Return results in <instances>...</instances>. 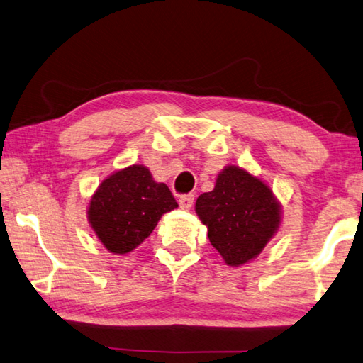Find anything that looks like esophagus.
<instances>
[{
	"mask_svg": "<svg viewBox=\"0 0 363 363\" xmlns=\"http://www.w3.org/2000/svg\"><path fill=\"white\" fill-rule=\"evenodd\" d=\"M179 203H180V208L182 209H191V206H192V203H194V194H184V196H182L180 197V200H179Z\"/></svg>",
	"mask_w": 363,
	"mask_h": 363,
	"instance_id": "34e87169",
	"label": "esophagus"
}]
</instances>
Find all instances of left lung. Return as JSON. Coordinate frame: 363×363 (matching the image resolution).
<instances>
[{
    "label": "left lung",
    "mask_w": 363,
    "mask_h": 363,
    "mask_svg": "<svg viewBox=\"0 0 363 363\" xmlns=\"http://www.w3.org/2000/svg\"><path fill=\"white\" fill-rule=\"evenodd\" d=\"M196 213L231 267L255 259L281 225V203L269 184L239 166L222 169L214 189L199 196Z\"/></svg>",
    "instance_id": "8db88e82"
}]
</instances>
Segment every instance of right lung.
<instances>
[{
  "mask_svg": "<svg viewBox=\"0 0 363 363\" xmlns=\"http://www.w3.org/2000/svg\"><path fill=\"white\" fill-rule=\"evenodd\" d=\"M179 206L164 183L143 164L121 169L98 186L86 209L88 223L110 253H130L157 227L164 213Z\"/></svg>",
  "mask_w": 363,
  "mask_h": 363,
  "instance_id": "right-lung-1",
  "label": "right lung"
}]
</instances>
